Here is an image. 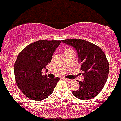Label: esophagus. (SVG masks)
Here are the masks:
<instances>
[{"instance_id": "1", "label": "esophagus", "mask_w": 121, "mask_h": 121, "mask_svg": "<svg viewBox=\"0 0 121 121\" xmlns=\"http://www.w3.org/2000/svg\"><path fill=\"white\" fill-rule=\"evenodd\" d=\"M63 79H64L65 81H67V82H71V80L69 79H67V78H63Z\"/></svg>"}]
</instances>
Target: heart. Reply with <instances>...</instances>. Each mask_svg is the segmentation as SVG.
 <instances>
[{"label": "heart", "instance_id": "heart-1", "mask_svg": "<svg viewBox=\"0 0 121 121\" xmlns=\"http://www.w3.org/2000/svg\"><path fill=\"white\" fill-rule=\"evenodd\" d=\"M70 50H70V49H67V50H65V51H64V52H66V51H70Z\"/></svg>", "mask_w": 121, "mask_h": 121}]
</instances>
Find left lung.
Listing matches in <instances>:
<instances>
[{"label":"left lung","mask_w":121,"mask_h":121,"mask_svg":"<svg viewBox=\"0 0 121 121\" xmlns=\"http://www.w3.org/2000/svg\"><path fill=\"white\" fill-rule=\"evenodd\" d=\"M63 43L76 49L84 81H79V88L73 95L78 99H92L102 90L108 76L109 63L99 47L82 39H66Z\"/></svg>","instance_id":"left-lung-1"}]
</instances>
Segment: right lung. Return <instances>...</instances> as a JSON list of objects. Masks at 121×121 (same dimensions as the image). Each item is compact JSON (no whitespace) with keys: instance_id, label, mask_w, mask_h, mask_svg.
I'll list each match as a JSON object with an SVG mask.
<instances>
[{"instance_id":"right-lung-1","label":"right lung","mask_w":121,"mask_h":121,"mask_svg":"<svg viewBox=\"0 0 121 121\" xmlns=\"http://www.w3.org/2000/svg\"><path fill=\"white\" fill-rule=\"evenodd\" d=\"M60 40H40L28 45L20 52L14 66L18 87L31 100H42L53 92L59 78L49 79L42 70L51 61Z\"/></svg>"}]
</instances>
